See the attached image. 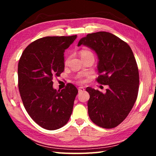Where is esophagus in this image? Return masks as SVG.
I'll return each instance as SVG.
<instances>
[{"mask_svg": "<svg viewBox=\"0 0 156 156\" xmlns=\"http://www.w3.org/2000/svg\"><path fill=\"white\" fill-rule=\"evenodd\" d=\"M84 90V89L83 87H78V92H81V91H83Z\"/></svg>", "mask_w": 156, "mask_h": 156, "instance_id": "esophagus-1", "label": "esophagus"}]
</instances>
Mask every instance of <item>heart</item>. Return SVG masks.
I'll return each instance as SVG.
<instances>
[{
    "instance_id": "1",
    "label": "heart",
    "mask_w": 156,
    "mask_h": 156,
    "mask_svg": "<svg viewBox=\"0 0 156 156\" xmlns=\"http://www.w3.org/2000/svg\"><path fill=\"white\" fill-rule=\"evenodd\" d=\"M80 56H81L82 58L84 57V56H88V55H92V56H94L93 54H92V52H91L90 51H89V50H86V49L81 50V51H80ZM68 60H69V58H67V60H66V62H68Z\"/></svg>"
}]
</instances>
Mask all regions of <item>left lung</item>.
<instances>
[{"mask_svg": "<svg viewBox=\"0 0 156 156\" xmlns=\"http://www.w3.org/2000/svg\"><path fill=\"white\" fill-rule=\"evenodd\" d=\"M83 44L96 53L98 83L107 85L105 93L87 87L88 113L100 127L117 126L128 115L138 97L139 72L131 47L125 41L106 31L89 34L82 38Z\"/></svg>", "mask_w": 156, "mask_h": 156, "instance_id": "left-lung-1", "label": "left lung"}]
</instances>
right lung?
<instances>
[{"label":"right lung","instance_id":"1","mask_svg":"<svg viewBox=\"0 0 156 156\" xmlns=\"http://www.w3.org/2000/svg\"><path fill=\"white\" fill-rule=\"evenodd\" d=\"M76 38L77 35L38 39L26 47L18 62L23 103L34 122L47 130L62 127L72 115L77 88L68 83L57 91L53 88L52 80L64 71L65 50Z\"/></svg>","mask_w":156,"mask_h":156}]
</instances>
